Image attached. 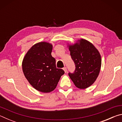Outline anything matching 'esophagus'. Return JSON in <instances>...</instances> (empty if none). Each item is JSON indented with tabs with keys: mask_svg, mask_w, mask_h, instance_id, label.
I'll list each match as a JSON object with an SVG mask.
<instances>
[{
	"mask_svg": "<svg viewBox=\"0 0 122 122\" xmlns=\"http://www.w3.org/2000/svg\"><path fill=\"white\" fill-rule=\"evenodd\" d=\"M63 71H65V73H66V72H67V68H66V67H64L63 68Z\"/></svg>",
	"mask_w": 122,
	"mask_h": 122,
	"instance_id": "obj_1",
	"label": "esophagus"
}]
</instances>
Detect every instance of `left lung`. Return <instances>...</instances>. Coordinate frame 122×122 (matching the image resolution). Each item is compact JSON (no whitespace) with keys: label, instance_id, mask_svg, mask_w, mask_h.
<instances>
[{"label":"left lung","instance_id":"obj_1","mask_svg":"<svg viewBox=\"0 0 122 122\" xmlns=\"http://www.w3.org/2000/svg\"><path fill=\"white\" fill-rule=\"evenodd\" d=\"M68 47L76 67L73 73H69V77L76 87L87 88L94 83L100 73V54L93 44L83 39Z\"/></svg>","mask_w":122,"mask_h":122}]
</instances>
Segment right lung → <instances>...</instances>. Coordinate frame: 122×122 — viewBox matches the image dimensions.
<instances>
[{"mask_svg":"<svg viewBox=\"0 0 122 122\" xmlns=\"http://www.w3.org/2000/svg\"><path fill=\"white\" fill-rule=\"evenodd\" d=\"M53 46L46 42L34 45L24 56L22 68L24 75L33 87L39 92H50L56 87L65 71L57 68L51 55Z\"/></svg>","mask_w":122,"mask_h":122,"instance_id":"add662e5","label":"right lung"}]
</instances>
